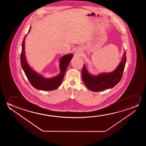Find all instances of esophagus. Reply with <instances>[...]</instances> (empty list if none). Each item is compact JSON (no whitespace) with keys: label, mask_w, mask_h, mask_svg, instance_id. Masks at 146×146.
<instances>
[{"label":"esophagus","mask_w":146,"mask_h":146,"mask_svg":"<svg viewBox=\"0 0 146 146\" xmlns=\"http://www.w3.org/2000/svg\"><path fill=\"white\" fill-rule=\"evenodd\" d=\"M77 53H78V52H77Z\"/></svg>","instance_id":"34e87169"}]
</instances>
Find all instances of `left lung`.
Returning <instances> with one entry per match:
<instances>
[{
  "label": "left lung",
  "mask_w": 146,
  "mask_h": 146,
  "mask_svg": "<svg viewBox=\"0 0 146 146\" xmlns=\"http://www.w3.org/2000/svg\"><path fill=\"white\" fill-rule=\"evenodd\" d=\"M126 52L116 70L109 73H102L97 76L89 74L84 65L82 70L83 81L87 87L92 91L98 92L110 89L116 86L122 78L126 62Z\"/></svg>",
  "instance_id": "8db88e82"
}]
</instances>
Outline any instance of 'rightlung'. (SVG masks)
<instances>
[{
    "mask_svg": "<svg viewBox=\"0 0 146 146\" xmlns=\"http://www.w3.org/2000/svg\"><path fill=\"white\" fill-rule=\"evenodd\" d=\"M30 28L28 30V33L30 31ZM26 35L24 36L22 43V51L20 55V62L23 70L26 75L27 78L30 82V84L34 88L38 90L44 91H51L56 89L60 86L64 78V75L66 69L68 67L69 62L72 59L73 55L68 54L63 56L60 59V69L61 72L58 76L54 78L46 79L40 75L34 72L29 66L26 62L25 52H24V43Z\"/></svg>",
    "mask_w": 146,
    "mask_h": 146,
    "instance_id": "add662e5",
    "label": "right lung"
}]
</instances>
